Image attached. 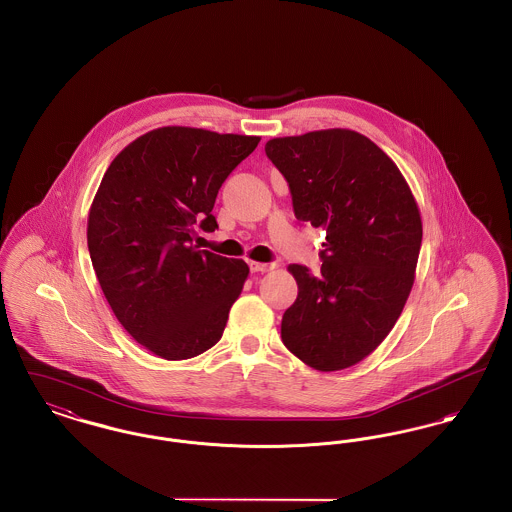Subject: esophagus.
<instances>
[{
	"mask_svg": "<svg viewBox=\"0 0 512 512\" xmlns=\"http://www.w3.org/2000/svg\"><path fill=\"white\" fill-rule=\"evenodd\" d=\"M249 269H251V272H269L274 269V263H257V261H249Z\"/></svg>",
	"mask_w": 512,
	"mask_h": 512,
	"instance_id": "34e87169",
	"label": "esophagus"
}]
</instances>
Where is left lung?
<instances>
[{
    "label": "left lung",
    "instance_id": "obj_1",
    "mask_svg": "<svg viewBox=\"0 0 512 512\" xmlns=\"http://www.w3.org/2000/svg\"><path fill=\"white\" fill-rule=\"evenodd\" d=\"M286 178L296 218L323 228L321 274L290 265L298 298L282 342L317 371L367 358L391 332L414 286L421 216L398 166L365 135L323 129L265 145Z\"/></svg>",
    "mask_w": 512,
    "mask_h": 512
}]
</instances>
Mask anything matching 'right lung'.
<instances>
[{"mask_svg": "<svg viewBox=\"0 0 512 512\" xmlns=\"http://www.w3.org/2000/svg\"><path fill=\"white\" fill-rule=\"evenodd\" d=\"M261 137L158 127L112 160L94 195L87 243L100 288L121 327L164 360L212 348L249 267L193 245L218 228L220 185Z\"/></svg>", "mask_w": 512, "mask_h": 512, "instance_id": "obj_1", "label": "right lung"}]
</instances>
